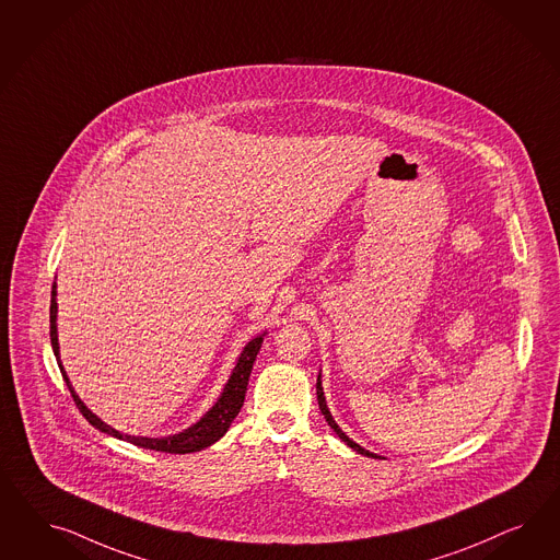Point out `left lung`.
Masks as SVG:
<instances>
[{
  "label": "left lung",
  "instance_id": "1",
  "mask_svg": "<svg viewBox=\"0 0 560 560\" xmlns=\"http://www.w3.org/2000/svg\"><path fill=\"white\" fill-rule=\"evenodd\" d=\"M316 394H318V407H320V410H323L324 419H326V423L330 424V429L339 435L340 440L345 441L351 450H355L357 454H361V456H368V458H380L377 454H372V452H368L365 447H361L359 443H355V441L351 440L342 429H340L339 424H337V421L332 419V415H330V410H328V405H326V398H324V390H323V380H320V375H318V382H316Z\"/></svg>",
  "mask_w": 560,
  "mask_h": 560
}]
</instances>
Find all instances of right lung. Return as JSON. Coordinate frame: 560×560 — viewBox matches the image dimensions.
I'll return each instance as SVG.
<instances>
[{
    "label": "right lung",
    "mask_w": 560,
    "mask_h": 560,
    "mask_svg": "<svg viewBox=\"0 0 560 560\" xmlns=\"http://www.w3.org/2000/svg\"><path fill=\"white\" fill-rule=\"evenodd\" d=\"M267 332L258 335L255 339L248 340L246 347L242 349V353L237 357L236 365L230 373L223 390H221L220 398L215 400V405L205 412L203 417L197 423L190 424L187 429L174 433V435H166V438H141V435H127L120 433L117 429H113L110 424L104 423L101 417H96L90 408L85 407L82 398L75 394L71 382H69L68 373L63 370L61 357H59V339H57V283H52L51 289V345L52 353L57 357L59 370L63 373V380L68 384L69 392L75 400V405L80 408V412L84 415L85 421L96 427L102 433L117 438V440L129 441L137 447L143 450H153V452H166V454H192L205 450L209 445H213L215 441L221 440L232 421L236 419L240 408L244 405V396H246V388H248V377L253 372L256 355L260 351V345L265 339Z\"/></svg>",
    "instance_id": "1"
}]
</instances>
